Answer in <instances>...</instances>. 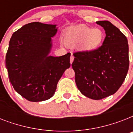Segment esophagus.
I'll return each instance as SVG.
<instances>
[{"label": "esophagus", "mask_w": 133, "mask_h": 133, "mask_svg": "<svg viewBox=\"0 0 133 133\" xmlns=\"http://www.w3.org/2000/svg\"><path fill=\"white\" fill-rule=\"evenodd\" d=\"M74 58H75L74 56H73L72 54H71V56H70V63H71V64L72 63L73 61H74Z\"/></svg>", "instance_id": "obj_1"}]
</instances>
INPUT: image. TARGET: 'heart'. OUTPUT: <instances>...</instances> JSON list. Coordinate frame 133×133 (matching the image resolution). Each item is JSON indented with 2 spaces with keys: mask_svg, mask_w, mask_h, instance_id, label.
Masks as SVG:
<instances>
[{
  "mask_svg": "<svg viewBox=\"0 0 133 133\" xmlns=\"http://www.w3.org/2000/svg\"><path fill=\"white\" fill-rule=\"evenodd\" d=\"M104 33L99 28L92 29L86 25L69 28L64 33L65 44L70 48L79 46L81 51L85 53L94 52L102 45Z\"/></svg>",
  "mask_w": 133,
  "mask_h": 133,
  "instance_id": "heart-1",
  "label": "heart"
}]
</instances>
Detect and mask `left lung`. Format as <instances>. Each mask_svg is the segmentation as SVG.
<instances>
[{"mask_svg": "<svg viewBox=\"0 0 133 133\" xmlns=\"http://www.w3.org/2000/svg\"><path fill=\"white\" fill-rule=\"evenodd\" d=\"M103 28V45L94 52L74 54L72 66L80 92L99 100L113 95L122 85L129 68L128 44L126 36L108 21H97Z\"/></svg>", "mask_w": 133, "mask_h": 133, "instance_id": "left-lung-1", "label": "left lung"}]
</instances>
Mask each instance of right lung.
I'll return each instance as SVG.
<instances>
[{
	"label": "right lung",
	"instance_id": "right-lung-1",
	"mask_svg": "<svg viewBox=\"0 0 133 133\" xmlns=\"http://www.w3.org/2000/svg\"><path fill=\"white\" fill-rule=\"evenodd\" d=\"M56 26L30 23L14 32L9 41L5 58L9 81L28 101L38 102L51 98L59 79L70 66V53L50 55Z\"/></svg>",
	"mask_w": 133,
	"mask_h": 133
}]
</instances>
